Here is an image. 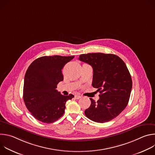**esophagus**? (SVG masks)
<instances>
[{
  "instance_id": "1",
  "label": "esophagus",
  "mask_w": 155,
  "mask_h": 155,
  "mask_svg": "<svg viewBox=\"0 0 155 155\" xmlns=\"http://www.w3.org/2000/svg\"><path fill=\"white\" fill-rule=\"evenodd\" d=\"M81 97V96H80V95H78V94H77V95H75V98L76 99H80Z\"/></svg>"
}]
</instances>
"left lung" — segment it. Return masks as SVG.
<instances>
[{
	"instance_id": "obj_1",
	"label": "left lung",
	"mask_w": 155,
	"mask_h": 155,
	"mask_svg": "<svg viewBox=\"0 0 155 155\" xmlns=\"http://www.w3.org/2000/svg\"><path fill=\"white\" fill-rule=\"evenodd\" d=\"M78 59L92 66V85L100 93L97 102L90 98L91 105L84 114L97 123L110 121L120 115L129 100L132 82L127 66L113 54H83Z\"/></svg>"
}]
</instances>
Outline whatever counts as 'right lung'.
Here are the masks:
<instances>
[{
	"label": "right lung",
	"mask_w": 155,
	"mask_h": 155,
	"mask_svg": "<svg viewBox=\"0 0 155 155\" xmlns=\"http://www.w3.org/2000/svg\"><path fill=\"white\" fill-rule=\"evenodd\" d=\"M75 56H42L34 61L26 72L23 87L25 104L37 120L51 123L64 114L66 101L74 96H63L56 90L63 80L62 69Z\"/></svg>",
	"instance_id": "add662e5"
}]
</instances>
